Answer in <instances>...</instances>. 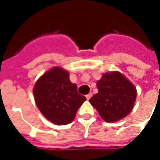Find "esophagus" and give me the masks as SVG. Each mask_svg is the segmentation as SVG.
Instances as JSON below:
<instances>
[{
  "label": "esophagus",
  "mask_w": 160,
  "mask_h": 160,
  "mask_svg": "<svg viewBox=\"0 0 160 160\" xmlns=\"http://www.w3.org/2000/svg\"><path fill=\"white\" fill-rule=\"evenodd\" d=\"M92 93H91V92H90V93H88V94H87V96H86V98H87V100H89V99H90L91 97H92Z\"/></svg>",
  "instance_id": "esophagus-1"
}]
</instances>
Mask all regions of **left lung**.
I'll return each instance as SVG.
<instances>
[{"label": "left lung", "mask_w": 160, "mask_h": 160, "mask_svg": "<svg viewBox=\"0 0 160 160\" xmlns=\"http://www.w3.org/2000/svg\"><path fill=\"white\" fill-rule=\"evenodd\" d=\"M98 92L89 102L107 122H114L129 114L137 97L136 87L118 71L104 73L97 81Z\"/></svg>", "instance_id": "obj_1"}]
</instances>
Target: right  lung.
<instances>
[{
    "mask_svg": "<svg viewBox=\"0 0 160 160\" xmlns=\"http://www.w3.org/2000/svg\"><path fill=\"white\" fill-rule=\"evenodd\" d=\"M33 95L40 112L56 125L72 122L78 109L87 100L78 93L76 84L70 81L69 73L60 67H54L39 77Z\"/></svg>",
    "mask_w": 160,
    "mask_h": 160,
    "instance_id": "add662e5",
    "label": "right lung"
}]
</instances>
